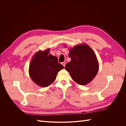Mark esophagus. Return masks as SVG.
<instances>
[{
  "label": "esophagus",
  "instance_id": "34e87169",
  "mask_svg": "<svg viewBox=\"0 0 126 126\" xmlns=\"http://www.w3.org/2000/svg\"><path fill=\"white\" fill-rule=\"evenodd\" d=\"M62 64H63V66L64 67H65V66H66V63L65 62H63V63H62Z\"/></svg>",
  "mask_w": 126,
  "mask_h": 126
}]
</instances>
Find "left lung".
Segmentation results:
<instances>
[{
    "instance_id": "left-lung-1",
    "label": "left lung",
    "mask_w": 126,
    "mask_h": 126,
    "mask_svg": "<svg viewBox=\"0 0 126 126\" xmlns=\"http://www.w3.org/2000/svg\"><path fill=\"white\" fill-rule=\"evenodd\" d=\"M71 61L64 67L72 80L78 85L88 84L99 70L98 59L93 50L86 44L77 45L69 49Z\"/></svg>"
}]
</instances>
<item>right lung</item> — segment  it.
<instances>
[{"instance_id": "obj_1", "label": "right lung", "mask_w": 126, "mask_h": 126, "mask_svg": "<svg viewBox=\"0 0 126 126\" xmlns=\"http://www.w3.org/2000/svg\"><path fill=\"white\" fill-rule=\"evenodd\" d=\"M50 49L39 50L34 55L30 62L29 74L32 80L38 86L47 87L56 78L57 73L63 69L58 63L57 57L49 54Z\"/></svg>"}]
</instances>
